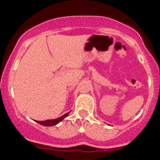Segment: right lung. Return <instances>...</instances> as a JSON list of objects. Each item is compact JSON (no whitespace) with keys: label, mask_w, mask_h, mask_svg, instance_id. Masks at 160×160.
Returning a JSON list of instances; mask_svg holds the SVG:
<instances>
[{"label":"right lung","mask_w":160,"mask_h":160,"mask_svg":"<svg viewBox=\"0 0 160 160\" xmlns=\"http://www.w3.org/2000/svg\"><path fill=\"white\" fill-rule=\"evenodd\" d=\"M70 112H67V114H65L64 115L61 116V117L58 118L56 119H52V120H46V121H36V122H38V123L40 124V125H44V126H52V125H56V124H58L59 122H60L61 121L63 120L66 117L68 116V114H70Z\"/></svg>","instance_id":"right-lung-1"}]
</instances>
